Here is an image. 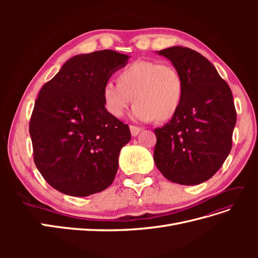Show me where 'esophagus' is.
<instances>
[{
	"instance_id": "34e87169",
	"label": "esophagus",
	"mask_w": 258,
	"mask_h": 258,
	"mask_svg": "<svg viewBox=\"0 0 258 258\" xmlns=\"http://www.w3.org/2000/svg\"><path fill=\"white\" fill-rule=\"evenodd\" d=\"M130 131H131V135L132 137H137L140 132L142 131V128L141 127H137V126H130Z\"/></svg>"
}]
</instances>
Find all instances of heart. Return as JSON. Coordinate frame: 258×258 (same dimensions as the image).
Listing matches in <instances>:
<instances>
[{"mask_svg":"<svg viewBox=\"0 0 258 258\" xmlns=\"http://www.w3.org/2000/svg\"><path fill=\"white\" fill-rule=\"evenodd\" d=\"M183 90L182 76L173 66L138 60L121 70L118 82L104 84L103 101L108 113L121 117L135 98L132 116L136 119L167 120L181 105Z\"/></svg>","mask_w":258,"mask_h":258,"instance_id":"obj_1","label":"heart"}]
</instances>
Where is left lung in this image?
Here are the masks:
<instances>
[{"mask_svg":"<svg viewBox=\"0 0 258 258\" xmlns=\"http://www.w3.org/2000/svg\"><path fill=\"white\" fill-rule=\"evenodd\" d=\"M158 53L181 74L184 90L171 120L154 130L155 165L171 182L198 185L212 177L230 153L237 121L232 93L201 53L182 46Z\"/></svg>","mask_w":258,"mask_h":258,"instance_id":"obj_1","label":"left lung"}]
</instances>
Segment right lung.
Here are the masks:
<instances>
[{
  "label": "right lung",
  "instance_id": "add662e5",
  "mask_svg": "<svg viewBox=\"0 0 258 258\" xmlns=\"http://www.w3.org/2000/svg\"><path fill=\"white\" fill-rule=\"evenodd\" d=\"M128 59L110 49L77 54L38 93L29 124L33 159L60 192L86 197L113 183L131 134L106 111L103 86Z\"/></svg>",
  "mask_w": 258,
  "mask_h": 258
}]
</instances>
